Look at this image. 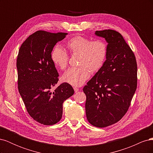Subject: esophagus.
<instances>
[{
    "instance_id": "1",
    "label": "esophagus",
    "mask_w": 153,
    "mask_h": 153,
    "mask_svg": "<svg viewBox=\"0 0 153 153\" xmlns=\"http://www.w3.org/2000/svg\"><path fill=\"white\" fill-rule=\"evenodd\" d=\"M73 89H74V91H75V92H77L78 91H79V89H78V88H77V87H73Z\"/></svg>"
}]
</instances>
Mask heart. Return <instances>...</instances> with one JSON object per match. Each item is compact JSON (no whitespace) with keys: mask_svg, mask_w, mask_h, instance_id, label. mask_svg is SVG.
Returning a JSON list of instances; mask_svg holds the SVG:
<instances>
[{"mask_svg":"<svg viewBox=\"0 0 153 153\" xmlns=\"http://www.w3.org/2000/svg\"><path fill=\"white\" fill-rule=\"evenodd\" d=\"M65 47L69 53L78 55V67L69 68L64 74L62 80L73 86L79 87L88 80L92 73H96L102 68L107 55V46L101 40L92 39L80 36L69 39ZM68 55L64 49L55 47L51 52V60L59 69H66L68 63Z\"/></svg>","mask_w":153,"mask_h":153,"instance_id":"obj_1","label":"heart"}]
</instances>
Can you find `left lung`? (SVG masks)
Here are the masks:
<instances>
[{
    "label": "left lung",
    "mask_w": 153,
    "mask_h": 153,
    "mask_svg": "<svg viewBox=\"0 0 153 153\" xmlns=\"http://www.w3.org/2000/svg\"><path fill=\"white\" fill-rule=\"evenodd\" d=\"M95 34L107 42V55L102 68L83 91L88 121L104 128L116 123L127 112L137 89V64L134 53L119 32L108 29L97 30Z\"/></svg>",
    "instance_id": "8db88e82"
}]
</instances>
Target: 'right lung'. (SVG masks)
<instances>
[{
  "label": "right lung",
  "mask_w": 153,
  "mask_h": 153,
  "mask_svg": "<svg viewBox=\"0 0 153 153\" xmlns=\"http://www.w3.org/2000/svg\"><path fill=\"white\" fill-rule=\"evenodd\" d=\"M67 34L36 31L26 39L18 52V91L30 117L44 125H53L61 119L64 101L74 94L71 85L66 82L51 91L59 80L51 52Z\"/></svg>",
  "instance_id": "right-lung-1"
}]
</instances>
